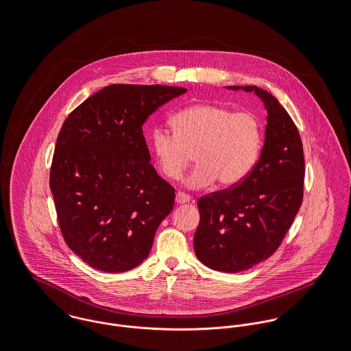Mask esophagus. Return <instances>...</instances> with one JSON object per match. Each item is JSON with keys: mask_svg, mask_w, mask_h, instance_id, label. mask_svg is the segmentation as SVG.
<instances>
[{"mask_svg": "<svg viewBox=\"0 0 351 351\" xmlns=\"http://www.w3.org/2000/svg\"><path fill=\"white\" fill-rule=\"evenodd\" d=\"M189 196L186 195V193H183V192H178L176 193V197H175V200H176V203L178 204H186V203H189Z\"/></svg>", "mask_w": 351, "mask_h": 351, "instance_id": "34e87169", "label": "esophagus"}]
</instances>
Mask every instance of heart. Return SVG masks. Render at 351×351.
I'll list each match as a JSON object with an SVG mask.
<instances>
[{"label":"heart","instance_id":"obj_1","mask_svg":"<svg viewBox=\"0 0 351 351\" xmlns=\"http://www.w3.org/2000/svg\"><path fill=\"white\" fill-rule=\"evenodd\" d=\"M171 124L152 130L151 152L162 175L178 180L193 158L196 167L186 186L199 189L215 182L232 188L244 182L258 160L263 125L252 111H233L224 104H196L176 112Z\"/></svg>","mask_w":351,"mask_h":351}]
</instances>
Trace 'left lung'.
<instances>
[{"mask_svg": "<svg viewBox=\"0 0 351 351\" xmlns=\"http://www.w3.org/2000/svg\"><path fill=\"white\" fill-rule=\"evenodd\" d=\"M254 93L268 112L258 162L237 186L213 192L199 202L200 223L193 247L208 268L226 273L247 270L280 247L304 197L302 142L287 110L257 86H227Z\"/></svg>", "mask_w": 351, "mask_h": 351, "instance_id": "8db88e82", "label": "left lung"}]
</instances>
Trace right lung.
I'll return each instance as SVG.
<instances>
[{
  "mask_svg": "<svg viewBox=\"0 0 351 351\" xmlns=\"http://www.w3.org/2000/svg\"><path fill=\"white\" fill-rule=\"evenodd\" d=\"M162 84H110L64 121L50 169L63 239L80 258L121 273L148 257L175 189L149 163L142 125L186 93Z\"/></svg>",
  "mask_w": 351,
  "mask_h": 351,
  "instance_id": "1",
  "label": "right lung"
}]
</instances>
